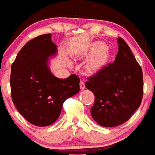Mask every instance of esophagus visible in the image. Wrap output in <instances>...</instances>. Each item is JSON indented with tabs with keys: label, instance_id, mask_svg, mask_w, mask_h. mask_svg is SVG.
<instances>
[{
	"label": "esophagus",
	"instance_id": "1",
	"mask_svg": "<svg viewBox=\"0 0 155 155\" xmlns=\"http://www.w3.org/2000/svg\"><path fill=\"white\" fill-rule=\"evenodd\" d=\"M80 87H81V90L85 89V88H86V86H85V83H84V82H83V81H81V82H80Z\"/></svg>",
	"mask_w": 155,
	"mask_h": 155
}]
</instances>
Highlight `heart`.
<instances>
[{
    "instance_id": "1",
    "label": "heart",
    "mask_w": 155,
    "mask_h": 155,
    "mask_svg": "<svg viewBox=\"0 0 155 155\" xmlns=\"http://www.w3.org/2000/svg\"><path fill=\"white\" fill-rule=\"evenodd\" d=\"M105 44L103 42H101V41H98V42H96L95 44L92 45L91 50H90L89 54L94 55L96 54V53L97 54L88 64V70L91 71V72L96 70L97 69H98L100 67L102 62L105 60L106 58L107 57L108 53L105 49Z\"/></svg>"
}]
</instances>
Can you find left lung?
Wrapping results in <instances>:
<instances>
[{
  "mask_svg": "<svg viewBox=\"0 0 155 155\" xmlns=\"http://www.w3.org/2000/svg\"><path fill=\"white\" fill-rule=\"evenodd\" d=\"M117 42L115 61L86 82V87L95 97L92 118L105 127L126 122L138 108L143 97L141 67L126 41L119 38Z\"/></svg>",
  "mask_w": 155,
  "mask_h": 155,
  "instance_id": "8db88e82",
  "label": "left lung"
}]
</instances>
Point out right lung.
<instances>
[{
	"label": "right lung",
	"instance_id": "obj_1",
	"mask_svg": "<svg viewBox=\"0 0 155 155\" xmlns=\"http://www.w3.org/2000/svg\"><path fill=\"white\" fill-rule=\"evenodd\" d=\"M56 55L57 46L51 34H43L28 41L12 65V101L19 113L36 126L53 124L64 101L80 91L76 74L60 79L51 72L50 58Z\"/></svg>",
	"mask_w": 155,
	"mask_h": 155
}]
</instances>
